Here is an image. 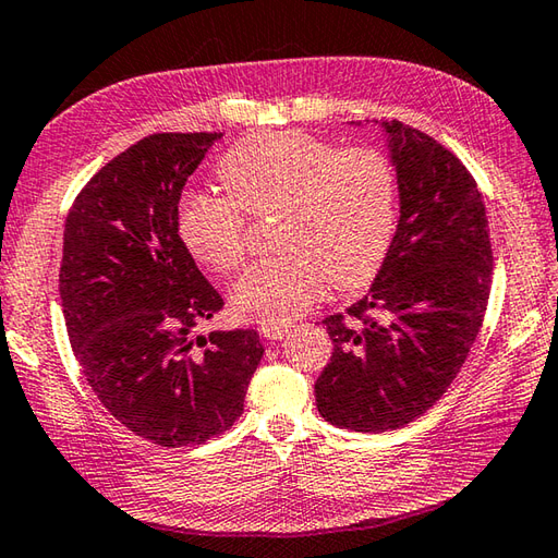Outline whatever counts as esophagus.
I'll use <instances>...</instances> for the list:
<instances>
[{
    "label": "esophagus",
    "instance_id": "obj_1",
    "mask_svg": "<svg viewBox=\"0 0 558 558\" xmlns=\"http://www.w3.org/2000/svg\"><path fill=\"white\" fill-rule=\"evenodd\" d=\"M291 328H293L291 323H262L259 335L265 342H279L283 335L291 332Z\"/></svg>",
    "mask_w": 558,
    "mask_h": 558
}]
</instances>
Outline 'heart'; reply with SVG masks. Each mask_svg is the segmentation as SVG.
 Instances as JSON below:
<instances>
[{
  "mask_svg": "<svg viewBox=\"0 0 558 558\" xmlns=\"http://www.w3.org/2000/svg\"><path fill=\"white\" fill-rule=\"evenodd\" d=\"M226 196L186 192L177 233L218 275L243 265L245 214H277V257L252 265L230 291L247 320L283 323L318 299L325 279L338 289L369 281L391 247L398 216L396 167L372 145H338L301 131H265L240 141L218 165Z\"/></svg>",
  "mask_w": 558,
  "mask_h": 558,
  "instance_id": "b5f03b06",
  "label": "heart"
}]
</instances>
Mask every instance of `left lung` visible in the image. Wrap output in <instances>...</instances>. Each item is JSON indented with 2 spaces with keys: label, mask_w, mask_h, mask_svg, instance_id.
<instances>
[{
  "label": "left lung",
  "mask_w": 558,
  "mask_h": 558,
  "mask_svg": "<svg viewBox=\"0 0 558 558\" xmlns=\"http://www.w3.org/2000/svg\"><path fill=\"white\" fill-rule=\"evenodd\" d=\"M401 218L369 293L323 320L332 356L315 381L330 425L388 433L433 408L466 362L488 306L486 206L454 153L384 121Z\"/></svg>",
  "instance_id": "8db88e82"
}]
</instances>
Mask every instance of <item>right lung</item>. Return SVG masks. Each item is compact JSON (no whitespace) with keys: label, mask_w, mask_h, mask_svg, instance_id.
<instances>
[{"label":"right lung","mask_w":558,"mask_h":558,"mask_svg":"<svg viewBox=\"0 0 558 558\" xmlns=\"http://www.w3.org/2000/svg\"><path fill=\"white\" fill-rule=\"evenodd\" d=\"M220 133H155L84 184L65 220L60 301L104 408L160 447L204 445L243 413L257 330L196 325L223 308L180 233L177 204Z\"/></svg>","instance_id":"right-lung-1"}]
</instances>
